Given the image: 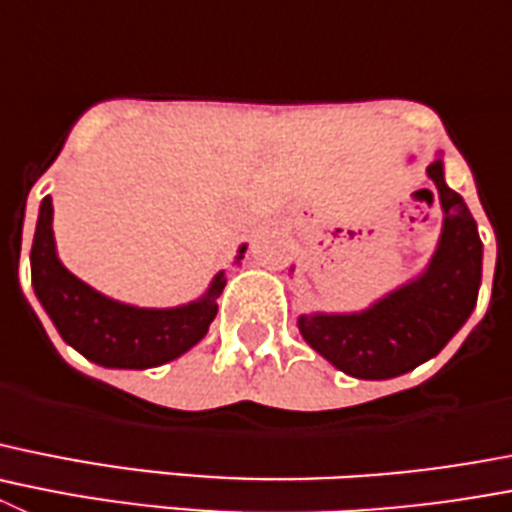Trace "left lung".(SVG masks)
<instances>
[{"instance_id":"obj_1","label":"left lung","mask_w":512,"mask_h":512,"mask_svg":"<svg viewBox=\"0 0 512 512\" xmlns=\"http://www.w3.org/2000/svg\"><path fill=\"white\" fill-rule=\"evenodd\" d=\"M442 203L437 251L419 276L360 312L299 314V332L337 370L386 381L439 355L477 304L482 241L470 208L444 180L442 154L426 167Z\"/></svg>"}]
</instances>
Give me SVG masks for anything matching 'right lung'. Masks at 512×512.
I'll use <instances>...</instances> for the list:
<instances>
[{
	"instance_id": "1",
	"label": "right lung",
	"mask_w": 512,
	"mask_h": 512,
	"mask_svg": "<svg viewBox=\"0 0 512 512\" xmlns=\"http://www.w3.org/2000/svg\"><path fill=\"white\" fill-rule=\"evenodd\" d=\"M243 253L246 243L238 248L236 264ZM30 266L35 297L60 337L91 363L121 370L157 368L198 345L218 314L225 287V271H218L203 297L167 309L137 307L96 292L58 259L50 195L37 213Z\"/></svg>"
}]
</instances>
